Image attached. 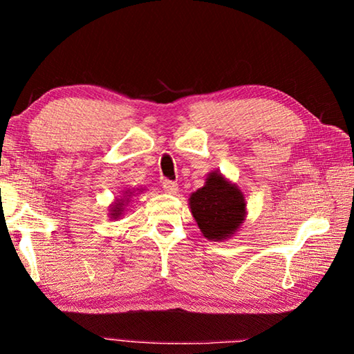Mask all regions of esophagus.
Segmentation results:
<instances>
[{"mask_svg": "<svg viewBox=\"0 0 354 354\" xmlns=\"http://www.w3.org/2000/svg\"><path fill=\"white\" fill-rule=\"evenodd\" d=\"M162 187H164V190L167 192V194H171V195H175L176 192H178V184L176 183H173V181H164L162 183Z\"/></svg>", "mask_w": 354, "mask_h": 354, "instance_id": "obj_1", "label": "esophagus"}]
</instances>
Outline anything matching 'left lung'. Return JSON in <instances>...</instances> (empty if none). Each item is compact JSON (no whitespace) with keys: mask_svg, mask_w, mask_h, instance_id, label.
I'll return each mask as SVG.
<instances>
[{"mask_svg":"<svg viewBox=\"0 0 354 354\" xmlns=\"http://www.w3.org/2000/svg\"><path fill=\"white\" fill-rule=\"evenodd\" d=\"M189 207L207 241H227L247 218V201L237 184L218 170L207 173L205 185L189 196Z\"/></svg>","mask_w":354,"mask_h":354,"instance_id":"left-lung-1","label":"left lung"}]
</instances>
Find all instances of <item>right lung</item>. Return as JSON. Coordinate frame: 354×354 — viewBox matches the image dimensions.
<instances>
[{
  "label": "right lung",
  "instance_id": "add662e5",
  "mask_svg": "<svg viewBox=\"0 0 354 354\" xmlns=\"http://www.w3.org/2000/svg\"><path fill=\"white\" fill-rule=\"evenodd\" d=\"M145 190L143 187H140V189H127V190H123V195H120V198H115L113 200V203L112 205L109 206V217L112 218V220H118L120 217H123L124 215V212H127V209H128V206H129V203H131V198H133V195H136V192H142Z\"/></svg>",
  "mask_w": 354,
  "mask_h": 354
}]
</instances>
